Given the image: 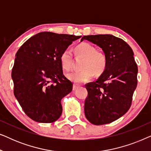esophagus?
I'll list each match as a JSON object with an SVG mask.
<instances>
[{"instance_id":"obj_1","label":"esophagus","mask_w":151,"mask_h":151,"mask_svg":"<svg viewBox=\"0 0 151 151\" xmlns=\"http://www.w3.org/2000/svg\"><path fill=\"white\" fill-rule=\"evenodd\" d=\"M79 85H78V84H73V91H76V89H77V88L79 87Z\"/></svg>"}]
</instances>
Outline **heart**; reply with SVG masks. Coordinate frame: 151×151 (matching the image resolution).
<instances>
[{"instance_id":"heart-1","label":"heart","mask_w":151,"mask_h":151,"mask_svg":"<svg viewBox=\"0 0 151 151\" xmlns=\"http://www.w3.org/2000/svg\"><path fill=\"white\" fill-rule=\"evenodd\" d=\"M75 54L78 58H83L81 68L79 71L68 73L67 77L76 83H84L92 79L94 73L100 75L106 69L107 58L103 51L96 50L93 45L88 42H82L75 47ZM62 67L65 71H70L73 65L71 51L65 49L60 56Z\"/></svg>"}]
</instances>
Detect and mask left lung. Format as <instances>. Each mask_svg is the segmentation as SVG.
Instances as JSON below:
<instances>
[{
	"mask_svg": "<svg viewBox=\"0 0 151 151\" xmlns=\"http://www.w3.org/2000/svg\"><path fill=\"white\" fill-rule=\"evenodd\" d=\"M100 47L107 58L106 67L97 81L86 84V119L95 125L113 122L129 111L137 84V66L131 47L110 34L84 36Z\"/></svg>",
	"mask_w": 151,
	"mask_h": 151,
	"instance_id": "1",
	"label": "left lung"
}]
</instances>
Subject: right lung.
<instances>
[{"instance_id":"right-lung-1","label":"right lung","mask_w":151,"mask_h":151,"mask_svg":"<svg viewBox=\"0 0 151 151\" xmlns=\"http://www.w3.org/2000/svg\"><path fill=\"white\" fill-rule=\"evenodd\" d=\"M81 36L44 32L28 39L18 49L12 69L14 93L29 117L52 123L63 112L61 100L73 88L63 75L60 56Z\"/></svg>"}]
</instances>
